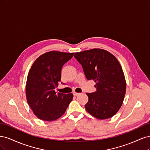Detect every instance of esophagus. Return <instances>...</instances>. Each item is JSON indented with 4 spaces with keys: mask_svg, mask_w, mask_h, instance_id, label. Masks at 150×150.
I'll return each mask as SVG.
<instances>
[{
    "mask_svg": "<svg viewBox=\"0 0 150 150\" xmlns=\"http://www.w3.org/2000/svg\"><path fill=\"white\" fill-rule=\"evenodd\" d=\"M79 94V93H76V92H74L73 93V95L74 96H78V95Z\"/></svg>",
    "mask_w": 150,
    "mask_h": 150,
    "instance_id": "1",
    "label": "esophagus"
}]
</instances>
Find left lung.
<instances>
[{"instance_id": "1", "label": "left lung", "mask_w": 150, "mask_h": 150, "mask_svg": "<svg viewBox=\"0 0 150 150\" xmlns=\"http://www.w3.org/2000/svg\"><path fill=\"white\" fill-rule=\"evenodd\" d=\"M88 80H94L96 91L87 93L85 108L98 119H108L121 108L126 93V81L117 59L107 51L93 49L74 55Z\"/></svg>"}]
</instances>
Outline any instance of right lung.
Segmentation results:
<instances>
[{"label": "right lung", "instance_id": "1", "mask_svg": "<svg viewBox=\"0 0 150 150\" xmlns=\"http://www.w3.org/2000/svg\"><path fill=\"white\" fill-rule=\"evenodd\" d=\"M74 53L50 51L39 56L29 72L26 83L27 101L34 115L51 121L64 114L73 94L56 93L62 66Z\"/></svg>", "mask_w": 150, "mask_h": 150}]
</instances>
